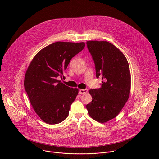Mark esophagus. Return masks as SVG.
I'll list each match as a JSON object with an SVG mask.
<instances>
[{"label":"esophagus","mask_w":159,"mask_h":159,"mask_svg":"<svg viewBox=\"0 0 159 159\" xmlns=\"http://www.w3.org/2000/svg\"><path fill=\"white\" fill-rule=\"evenodd\" d=\"M88 92V89H80L79 90V94H83Z\"/></svg>","instance_id":"esophagus-1"}]
</instances>
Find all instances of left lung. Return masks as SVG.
<instances>
[{
	"label": "left lung",
	"mask_w": 159,
	"mask_h": 159,
	"mask_svg": "<svg viewBox=\"0 0 159 159\" xmlns=\"http://www.w3.org/2000/svg\"><path fill=\"white\" fill-rule=\"evenodd\" d=\"M88 50L94 61L96 77L103 81L99 89H91L92 100L86 105L95 120L106 122L114 118L129 99L131 75L124 54L106 41H88Z\"/></svg>",
	"instance_id": "1"
}]
</instances>
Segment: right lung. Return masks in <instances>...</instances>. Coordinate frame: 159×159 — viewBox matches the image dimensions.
Here are the masks:
<instances>
[{
    "label": "right lung",
    "instance_id": "1",
    "mask_svg": "<svg viewBox=\"0 0 159 159\" xmlns=\"http://www.w3.org/2000/svg\"><path fill=\"white\" fill-rule=\"evenodd\" d=\"M84 46V42H55L41 49L28 67L24 88L34 111L47 124H59L68 116L78 89L66 86L57 78H65L70 60Z\"/></svg>",
    "mask_w": 159,
    "mask_h": 159
}]
</instances>
